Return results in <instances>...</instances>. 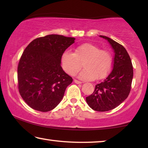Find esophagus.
I'll return each mask as SVG.
<instances>
[{"instance_id":"esophagus-1","label":"esophagus","mask_w":148,"mask_h":148,"mask_svg":"<svg viewBox=\"0 0 148 148\" xmlns=\"http://www.w3.org/2000/svg\"><path fill=\"white\" fill-rule=\"evenodd\" d=\"M74 83H76L77 84H82L81 82H79V81H78V80H77V79H74Z\"/></svg>"}]
</instances>
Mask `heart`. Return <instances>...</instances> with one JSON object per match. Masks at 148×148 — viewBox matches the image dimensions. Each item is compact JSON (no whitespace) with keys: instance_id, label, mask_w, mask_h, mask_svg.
Returning a JSON list of instances; mask_svg holds the SVG:
<instances>
[{"instance_id":"1","label":"heart","mask_w":148,"mask_h":148,"mask_svg":"<svg viewBox=\"0 0 148 148\" xmlns=\"http://www.w3.org/2000/svg\"><path fill=\"white\" fill-rule=\"evenodd\" d=\"M84 62V69L78 74L82 79H102L111 71L112 58L106 50H101L91 43H85L75 47L74 53L66 50L62 54L61 64L69 74H76Z\"/></svg>"}]
</instances>
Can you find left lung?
<instances>
[{
  "label": "left lung",
  "instance_id": "left-lung-1",
  "mask_svg": "<svg viewBox=\"0 0 148 148\" xmlns=\"http://www.w3.org/2000/svg\"><path fill=\"white\" fill-rule=\"evenodd\" d=\"M99 36L106 40L114 50L112 71L103 82L95 86L92 94L86 97V102L95 111L106 112L118 106L128 97L133 68L131 58L122 45L107 36Z\"/></svg>",
  "mask_w": 148,
  "mask_h": 148
}]
</instances>
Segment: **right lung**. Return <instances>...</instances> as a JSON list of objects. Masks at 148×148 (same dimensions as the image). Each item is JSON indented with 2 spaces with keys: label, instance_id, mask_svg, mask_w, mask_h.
Instances as JSON below:
<instances>
[{
  "label": "right lung",
  "instance_id": "obj_1",
  "mask_svg": "<svg viewBox=\"0 0 148 148\" xmlns=\"http://www.w3.org/2000/svg\"><path fill=\"white\" fill-rule=\"evenodd\" d=\"M75 38L49 34L32 40L24 50L17 67L19 93L32 109L48 112L63 98L72 78L62 70L61 56Z\"/></svg>",
  "mask_w": 148,
  "mask_h": 148
}]
</instances>
